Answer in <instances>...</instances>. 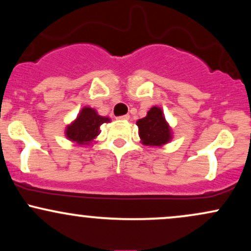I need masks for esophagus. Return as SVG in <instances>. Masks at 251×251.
<instances>
[{"mask_svg": "<svg viewBox=\"0 0 251 251\" xmlns=\"http://www.w3.org/2000/svg\"><path fill=\"white\" fill-rule=\"evenodd\" d=\"M117 119L120 120V122H125V120H128L129 119V116H128V114H124V116L117 117Z\"/></svg>", "mask_w": 251, "mask_h": 251, "instance_id": "esophagus-1", "label": "esophagus"}]
</instances>
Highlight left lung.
Returning a JSON list of instances; mask_svg holds the SVG:
<instances>
[{"mask_svg": "<svg viewBox=\"0 0 251 251\" xmlns=\"http://www.w3.org/2000/svg\"><path fill=\"white\" fill-rule=\"evenodd\" d=\"M137 125L139 127L140 138L145 145L160 146L171 139L170 127L160 108L152 107L148 112V116L138 120Z\"/></svg>", "mask_w": 251, "mask_h": 251, "instance_id": "left-lung-1", "label": "left lung"}]
</instances>
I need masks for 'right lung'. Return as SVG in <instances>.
Here are the masks:
<instances>
[{"mask_svg": "<svg viewBox=\"0 0 251 251\" xmlns=\"http://www.w3.org/2000/svg\"><path fill=\"white\" fill-rule=\"evenodd\" d=\"M108 122V118L98 116L93 108L85 107L75 122L66 129V135L68 139L77 144H87L100 133V126Z\"/></svg>", "mask_w": 251, "mask_h": 251, "instance_id": "right-lung-1", "label": "right lung"}]
</instances>
